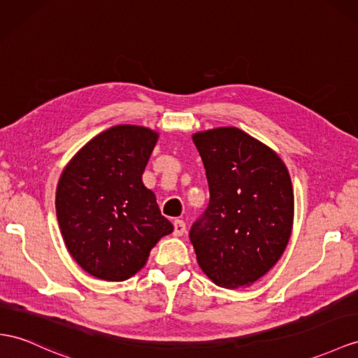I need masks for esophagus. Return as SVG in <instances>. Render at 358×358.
Listing matches in <instances>:
<instances>
[{"label":"esophagus","mask_w":358,"mask_h":358,"mask_svg":"<svg viewBox=\"0 0 358 358\" xmlns=\"http://www.w3.org/2000/svg\"><path fill=\"white\" fill-rule=\"evenodd\" d=\"M185 233H186L185 221H181V219H176V221H173V234L182 236Z\"/></svg>","instance_id":"obj_1"}]
</instances>
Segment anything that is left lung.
Instances as JSON below:
<instances>
[{
    "mask_svg": "<svg viewBox=\"0 0 358 358\" xmlns=\"http://www.w3.org/2000/svg\"><path fill=\"white\" fill-rule=\"evenodd\" d=\"M210 189L190 228L199 268L222 287L257 281L290 239L293 190L281 159L234 127L194 134Z\"/></svg>",
    "mask_w": 358,
    "mask_h": 358,
    "instance_id": "obj_1",
    "label": "left lung"
}]
</instances>
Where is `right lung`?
I'll use <instances>...</instances> for the list:
<instances>
[{"instance_id": "right-lung-1", "label": "right lung", "mask_w": 358, "mask_h": 358, "mask_svg": "<svg viewBox=\"0 0 358 358\" xmlns=\"http://www.w3.org/2000/svg\"><path fill=\"white\" fill-rule=\"evenodd\" d=\"M159 134L116 125L94 137L63 171L56 212L69 254L92 277L124 281L173 227L142 173Z\"/></svg>"}]
</instances>
